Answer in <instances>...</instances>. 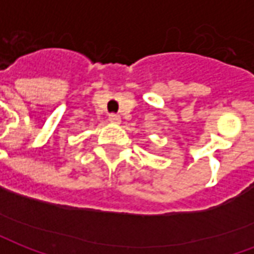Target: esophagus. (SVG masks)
<instances>
[{
	"label": "esophagus",
	"mask_w": 254,
	"mask_h": 254,
	"mask_svg": "<svg viewBox=\"0 0 254 254\" xmlns=\"http://www.w3.org/2000/svg\"><path fill=\"white\" fill-rule=\"evenodd\" d=\"M109 121H110L111 124H120V122H121V117L118 116V114L111 113L110 116H109Z\"/></svg>",
	"instance_id": "34e87169"
}]
</instances>
